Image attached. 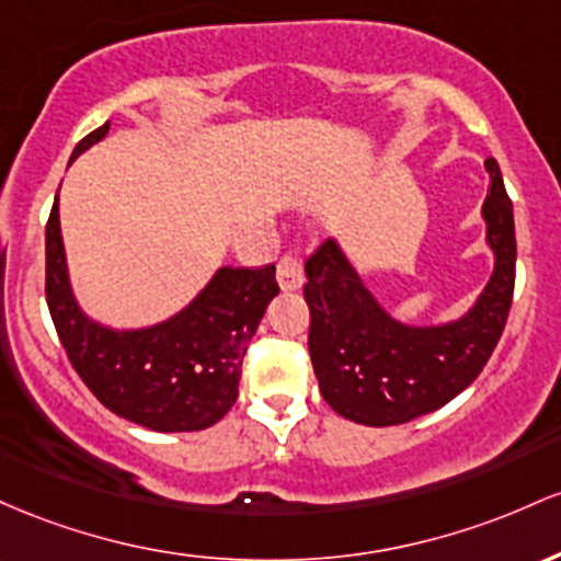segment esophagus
Returning <instances> with one entry per match:
<instances>
[{
  "label": "esophagus",
  "mask_w": 561,
  "mask_h": 561,
  "mask_svg": "<svg viewBox=\"0 0 561 561\" xmlns=\"http://www.w3.org/2000/svg\"><path fill=\"white\" fill-rule=\"evenodd\" d=\"M278 283L283 291H297L305 283V270L297 254H283L278 262Z\"/></svg>",
  "instance_id": "34e87169"
}]
</instances>
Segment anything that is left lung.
I'll return each instance as SVG.
<instances>
[{
  "label": "left lung",
  "mask_w": 561,
  "mask_h": 561,
  "mask_svg": "<svg viewBox=\"0 0 561 561\" xmlns=\"http://www.w3.org/2000/svg\"><path fill=\"white\" fill-rule=\"evenodd\" d=\"M484 167L490 191L482 217L495 267L463 318L424 329L402 325L363 286L336 241L307 260V347L320 394L339 416L365 426L405 424L463 392L493 355L512 310L517 236L499 163L488 159Z\"/></svg>",
  "instance_id": "obj_1"
}]
</instances>
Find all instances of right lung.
I'll use <instances>...</instances> for the list:
<instances>
[{"label":"right lung","instance_id":"add662e5","mask_svg":"<svg viewBox=\"0 0 561 561\" xmlns=\"http://www.w3.org/2000/svg\"><path fill=\"white\" fill-rule=\"evenodd\" d=\"M108 127L111 122H105L90 131L73 148L71 161L103 140ZM278 291L275 264L222 267L174 318L137 331L105 329L87 318L73 299L58 198L49 211L44 294L62 350L108 411L153 432H198L230 411L243 355Z\"/></svg>","mask_w":561,"mask_h":561}]
</instances>
